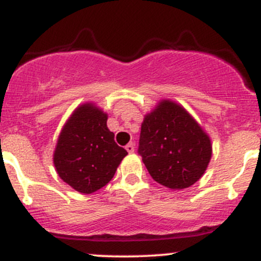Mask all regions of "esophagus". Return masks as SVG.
<instances>
[{
  "label": "esophagus",
  "mask_w": 261,
  "mask_h": 261,
  "mask_svg": "<svg viewBox=\"0 0 261 261\" xmlns=\"http://www.w3.org/2000/svg\"><path fill=\"white\" fill-rule=\"evenodd\" d=\"M125 148L128 153H133L134 151H135V145H134V142H130V144L126 145Z\"/></svg>",
  "instance_id": "34e87169"
}]
</instances>
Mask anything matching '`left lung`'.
Returning a JSON list of instances; mask_svg holds the SVG:
<instances>
[{
	"label": "left lung",
	"mask_w": 261,
	"mask_h": 261,
	"mask_svg": "<svg viewBox=\"0 0 261 261\" xmlns=\"http://www.w3.org/2000/svg\"><path fill=\"white\" fill-rule=\"evenodd\" d=\"M137 152L154 181L171 190H183L207 170L212 146L185 109L165 100L145 117Z\"/></svg>",
	"instance_id": "left-lung-1"
}]
</instances>
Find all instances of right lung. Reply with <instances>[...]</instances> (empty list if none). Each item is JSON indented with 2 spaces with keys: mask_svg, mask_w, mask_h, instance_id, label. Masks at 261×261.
<instances>
[{
  "mask_svg": "<svg viewBox=\"0 0 261 261\" xmlns=\"http://www.w3.org/2000/svg\"><path fill=\"white\" fill-rule=\"evenodd\" d=\"M108 116L93 105L76 109L65 124L54 151L59 177L80 193H93L113 179L127 154L114 140Z\"/></svg>",
  "mask_w": 261,
  "mask_h": 261,
  "instance_id": "add662e5",
  "label": "right lung"
}]
</instances>
